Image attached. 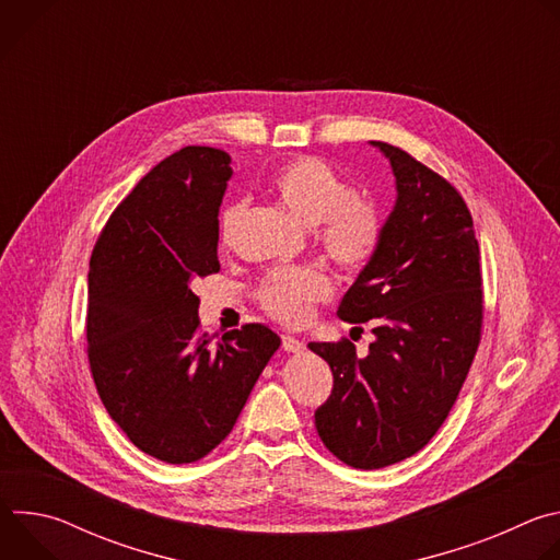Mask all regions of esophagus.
Here are the masks:
<instances>
[{
    "label": "esophagus",
    "instance_id": "1",
    "mask_svg": "<svg viewBox=\"0 0 560 560\" xmlns=\"http://www.w3.org/2000/svg\"><path fill=\"white\" fill-rule=\"evenodd\" d=\"M281 346H283L285 352H292V354H301L305 350V343L299 341L296 337H290V335L281 337Z\"/></svg>",
    "mask_w": 560,
    "mask_h": 560
}]
</instances>
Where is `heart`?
<instances>
[{"label": "heart", "mask_w": 560, "mask_h": 560, "mask_svg": "<svg viewBox=\"0 0 560 560\" xmlns=\"http://www.w3.org/2000/svg\"><path fill=\"white\" fill-rule=\"evenodd\" d=\"M275 197L303 223L316 225L318 248L343 270L363 268L381 242V214L374 201L352 192V186L318 156H296L272 179ZM246 217V201H230L219 217V238L228 246ZM332 283L314 268H277L257 288L259 305L279 324H305L314 303L328 299Z\"/></svg>", "instance_id": "1"}]
</instances>
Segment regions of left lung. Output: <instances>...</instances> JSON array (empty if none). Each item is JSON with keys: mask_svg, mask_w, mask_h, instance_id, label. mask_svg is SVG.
Segmentation results:
<instances>
[{"mask_svg": "<svg viewBox=\"0 0 560 560\" xmlns=\"http://www.w3.org/2000/svg\"><path fill=\"white\" fill-rule=\"evenodd\" d=\"M372 145L389 159L396 203L337 314L372 324L376 339L363 359L350 339L307 343L335 376L328 401L314 412L316 432L357 469L398 463L430 443L483 332L481 250L467 203L410 152Z\"/></svg>", "mask_w": 560, "mask_h": 560, "instance_id": "8db88e82", "label": "left lung"}]
</instances>
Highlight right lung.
Segmentation results:
<instances>
[{
	"label": "right lung",
	"mask_w": 560,
	"mask_h": 560,
	"mask_svg": "<svg viewBox=\"0 0 560 560\" xmlns=\"http://www.w3.org/2000/svg\"><path fill=\"white\" fill-rule=\"evenodd\" d=\"M230 156L186 145L115 208L91 255L89 363L110 419L173 465L210 454L234 428L281 339L261 324L201 335L195 283L219 272V206Z\"/></svg>",
	"instance_id": "add662e5"
}]
</instances>
